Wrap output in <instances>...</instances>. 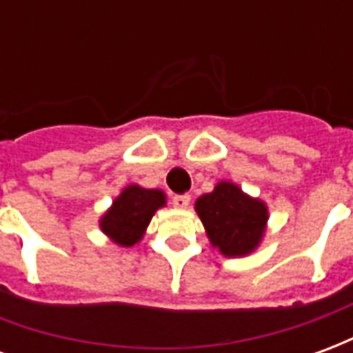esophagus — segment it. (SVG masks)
<instances>
[{"mask_svg":"<svg viewBox=\"0 0 353 353\" xmlns=\"http://www.w3.org/2000/svg\"><path fill=\"white\" fill-rule=\"evenodd\" d=\"M172 202H174V206L179 208V210H185V208H189V204H191V196H189V194H176V196L172 199Z\"/></svg>","mask_w":353,"mask_h":353,"instance_id":"obj_1","label":"esophagus"}]
</instances>
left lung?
<instances>
[{
    "instance_id": "1",
    "label": "left lung",
    "mask_w": 353,
    "mask_h": 353,
    "mask_svg": "<svg viewBox=\"0 0 353 353\" xmlns=\"http://www.w3.org/2000/svg\"><path fill=\"white\" fill-rule=\"evenodd\" d=\"M194 210L206 236L225 257H245L263 242L268 223V206L253 199L236 183L221 179L214 191L196 199Z\"/></svg>"
}]
</instances>
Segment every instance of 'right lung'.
Segmentation results:
<instances>
[{"mask_svg":"<svg viewBox=\"0 0 353 353\" xmlns=\"http://www.w3.org/2000/svg\"><path fill=\"white\" fill-rule=\"evenodd\" d=\"M166 206L161 189H145L138 183L126 185L113 204L100 217V230L121 248L136 245L145 234L157 210Z\"/></svg>","mask_w":353,"mask_h":353,"instance_id":"1","label":"right lung"}]
</instances>
